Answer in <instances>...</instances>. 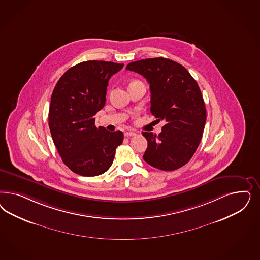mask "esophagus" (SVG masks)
Instances as JSON below:
<instances>
[{"instance_id":"34e87169","label":"esophagus","mask_w":260,"mask_h":260,"mask_svg":"<svg viewBox=\"0 0 260 260\" xmlns=\"http://www.w3.org/2000/svg\"><path fill=\"white\" fill-rule=\"evenodd\" d=\"M124 136L125 137H134V136H136V133H134V132H125Z\"/></svg>"}]
</instances>
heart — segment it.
I'll list each match as a JSON object with an SVG mask.
<instances>
[{
	"mask_svg": "<svg viewBox=\"0 0 260 260\" xmlns=\"http://www.w3.org/2000/svg\"><path fill=\"white\" fill-rule=\"evenodd\" d=\"M134 82H136V81H134Z\"/></svg>",
	"mask_w": 260,
	"mask_h": 260,
	"instance_id": "heart-1",
	"label": "heart"
}]
</instances>
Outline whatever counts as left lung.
<instances>
[{
	"label": "left lung",
	"mask_w": 260,
	"mask_h": 260,
	"mask_svg": "<svg viewBox=\"0 0 260 260\" xmlns=\"http://www.w3.org/2000/svg\"><path fill=\"white\" fill-rule=\"evenodd\" d=\"M126 70L146 78L151 113L166 122L158 136L143 132L148 143L143 159L164 171L184 167L201 142L207 119L198 84L184 66L164 57L131 62Z\"/></svg>",
	"instance_id": "left-lung-1"
}]
</instances>
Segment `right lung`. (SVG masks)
<instances>
[{"label":"right lung","instance_id":"add662e5","mask_svg":"<svg viewBox=\"0 0 260 260\" xmlns=\"http://www.w3.org/2000/svg\"><path fill=\"white\" fill-rule=\"evenodd\" d=\"M123 64L84 61L60 77L50 99L49 126L63 162L85 177L101 175L113 164L121 131L95 126L94 115L103 108L111 76Z\"/></svg>","mask_w":260,"mask_h":260}]
</instances>
